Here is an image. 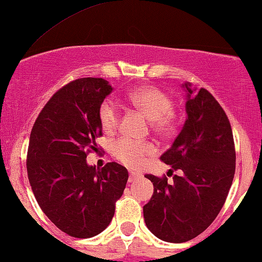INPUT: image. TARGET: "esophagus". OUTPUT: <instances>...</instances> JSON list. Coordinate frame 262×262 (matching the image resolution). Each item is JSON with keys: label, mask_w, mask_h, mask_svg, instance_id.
Masks as SVG:
<instances>
[{"label": "esophagus", "mask_w": 262, "mask_h": 262, "mask_svg": "<svg viewBox=\"0 0 262 262\" xmlns=\"http://www.w3.org/2000/svg\"><path fill=\"white\" fill-rule=\"evenodd\" d=\"M139 177H140V173H136V172H134V171H131L130 176H128V182L136 181V180L139 179Z\"/></svg>", "instance_id": "1"}]
</instances>
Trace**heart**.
I'll use <instances>...</instances> for the list:
<instances>
[{
    "label": "heart",
    "mask_w": 262,
    "mask_h": 262,
    "mask_svg": "<svg viewBox=\"0 0 262 262\" xmlns=\"http://www.w3.org/2000/svg\"><path fill=\"white\" fill-rule=\"evenodd\" d=\"M128 102L142 112L156 132L161 135H172L176 131L177 115L173 111L172 98L157 87H140L128 92ZM98 120L106 132H114L120 123L119 106L112 100H105L98 108ZM155 152V147L148 142L121 137L112 145V154L122 164L130 167H139L145 162L148 155Z\"/></svg>",
    "instance_id": "obj_1"
}]
</instances>
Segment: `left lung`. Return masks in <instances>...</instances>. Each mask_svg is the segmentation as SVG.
I'll list each match as a JSON object with an SVG mask.
<instances>
[{"label":"left lung","mask_w":262,"mask_h":262,"mask_svg":"<svg viewBox=\"0 0 262 262\" xmlns=\"http://www.w3.org/2000/svg\"><path fill=\"white\" fill-rule=\"evenodd\" d=\"M186 89V121L161 161L171 166L173 181L145 175L154 195L143 206L146 226L167 243H186L212 224L226 201L235 175L231 125L207 90Z\"/></svg>","instance_id":"1"}]
</instances>
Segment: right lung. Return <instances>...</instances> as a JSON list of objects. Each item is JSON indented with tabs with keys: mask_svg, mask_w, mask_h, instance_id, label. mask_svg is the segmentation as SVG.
Masks as SVG:
<instances>
[{
	"mask_svg": "<svg viewBox=\"0 0 262 262\" xmlns=\"http://www.w3.org/2000/svg\"><path fill=\"white\" fill-rule=\"evenodd\" d=\"M112 87L103 78L83 77L58 90L33 123L27 151L31 188L45 215L61 231L78 238L108 226L128 179L126 167L87 165L102 136L98 108Z\"/></svg>",
	"mask_w": 262,
	"mask_h": 262,
	"instance_id": "right-lung-1",
	"label": "right lung"
}]
</instances>
